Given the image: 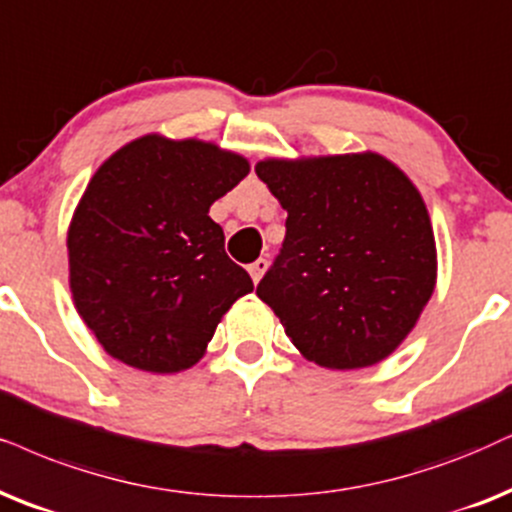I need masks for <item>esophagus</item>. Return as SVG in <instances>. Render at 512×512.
<instances>
[{
  "label": "esophagus",
  "mask_w": 512,
  "mask_h": 512,
  "mask_svg": "<svg viewBox=\"0 0 512 512\" xmlns=\"http://www.w3.org/2000/svg\"><path fill=\"white\" fill-rule=\"evenodd\" d=\"M267 269H269V262L264 260V257H260V260H255V262H252L250 267H248L250 276H252V281H255V283H260V278L264 276V271H267Z\"/></svg>",
  "instance_id": "34e87169"
}]
</instances>
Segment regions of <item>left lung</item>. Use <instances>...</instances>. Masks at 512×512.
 I'll use <instances>...</instances> for the list:
<instances>
[{"label": "left lung", "instance_id": "obj_1", "mask_svg": "<svg viewBox=\"0 0 512 512\" xmlns=\"http://www.w3.org/2000/svg\"><path fill=\"white\" fill-rule=\"evenodd\" d=\"M255 172L288 212L257 297L304 359L335 371L380 364L435 293V231L420 191L373 151L264 158Z\"/></svg>", "mask_w": 512, "mask_h": 512}]
</instances>
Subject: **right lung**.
<instances>
[{
  "label": "right lung",
  "instance_id": "add662e5",
  "mask_svg": "<svg viewBox=\"0 0 512 512\" xmlns=\"http://www.w3.org/2000/svg\"><path fill=\"white\" fill-rule=\"evenodd\" d=\"M250 172L212 141L146 134L89 179L68 226L77 314L122 364L179 373L203 359L252 278L224 252L210 205Z\"/></svg>",
  "mask_w": 512,
  "mask_h": 512
}]
</instances>
